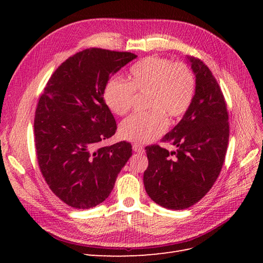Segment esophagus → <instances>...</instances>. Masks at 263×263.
<instances>
[{
	"mask_svg": "<svg viewBox=\"0 0 263 263\" xmlns=\"http://www.w3.org/2000/svg\"><path fill=\"white\" fill-rule=\"evenodd\" d=\"M133 150L135 151V153H138V154H144L145 153V148L140 146V145H137V144L133 145Z\"/></svg>",
	"mask_w": 263,
	"mask_h": 263,
	"instance_id": "34e87169",
	"label": "esophagus"
}]
</instances>
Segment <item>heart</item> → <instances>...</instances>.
Segmentation results:
<instances>
[{
    "instance_id": "1",
    "label": "heart",
    "mask_w": 263,
    "mask_h": 263,
    "mask_svg": "<svg viewBox=\"0 0 263 263\" xmlns=\"http://www.w3.org/2000/svg\"><path fill=\"white\" fill-rule=\"evenodd\" d=\"M129 83L112 79L106 84V105L116 115H125L132 108L135 93L147 94V113L134 114L119 126L121 136L129 141L145 144L165 130L169 119L181 117L192 103L195 80L184 63L147 57L130 68Z\"/></svg>"
}]
</instances>
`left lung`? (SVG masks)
<instances>
[{
	"instance_id": "8db88e82",
	"label": "left lung",
	"mask_w": 263,
	"mask_h": 263,
	"mask_svg": "<svg viewBox=\"0 0 263 263\" xmlns=\"http://www.w3.org/2000/svg\"><path fill=\"white\" fill-rule=\"evenodd\" d=\"M195 76V92L181 121L162 141L168 151L147 146L148 168L144 184L149 197L168 210H185L209 192L218 178L229 138L224 95L212 71L200 59L186 57Z\"/></svg>"
}]
</instances>
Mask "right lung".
Masks as SVG:
<instances>
[{"label": "right lung", "mask_w": 263, "mask_h": 263, "mask_svg": "<svg viewBox=\"0 0 263 263\" xmlns=\"http://www.w3.org/2000/svg\"><path fill=\"white\" fill-rule=\"evenodd\" d=\"M137 58L100 48L77 52L50 77L39 99L34 134L37 160L50 190L71 208L104 202L132 156V145L109 147L116 122L103 98L109 77Z\"/></svg>", "instance_id": "1"}]
</instances>
